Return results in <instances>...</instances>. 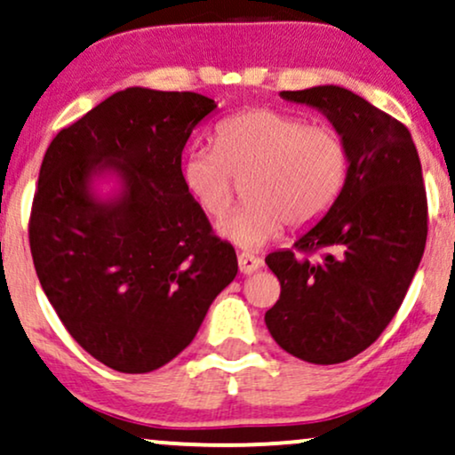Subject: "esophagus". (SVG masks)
<instances>
[{
  "label": "esophagus",
  "mask_w": 455,
  "mask_h": 455,
  "mask_svg": "<svg viewBox=\"0 0 455 455\" xmlns=\"http://www.w3.org/2000/svg\"><path fill=\"white\" fill-rule=\"evenodd\" d=\"M261 265H263V259L249 255V252H240L238 255V267L242 274H255L257 269H261Z\"/></svg>",
  "instance_id": "34e87169"
}]
</instances>
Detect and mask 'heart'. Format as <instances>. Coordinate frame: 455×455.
I'll return each mask as SVG.
<instances>
[{
    "mask_svg": "<svg viewBox=\"0 0 455 455\" xmlns=\"http://www.w3.org/2000/svg\"><path fill=\"white\" fill-rule=\"evenodd\" d=\"M345 171V146L334 129L257 108L223 121L217 146L188 150L181 180L206 215L221 217L234 200V177H249V203L221 220L217 232L240 249L257 251L278 238L284 223L305 228L326 215Z\"/></svg>",
    "mask_w": 455,
    "mask_h": 455,
    "instance_id": "1",
    "label": "heart"
}]
</instances>
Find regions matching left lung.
Here are the masks:
<instances>
[{
  "label": "left lung",
  "mask_w": 455,
  "mask_h": 455,
  "mask_svg": "<svg viewBox=\"0 0 455 455\" xmlns=\"http://www.w3.org/2000/svg\"><path fill=\"white\" fill-rule=\"evenodd\" d=\"M322 112L340 135L347 175L339 198L294 242L326 251L309 261L291 249L265 263L280 299L265 314L282 349L309 363H340L374 343L403 303L427 244V192L408 127L339 85L282 92Z\"/></svg>",
  "instance_id": "1"
}]
</instances>
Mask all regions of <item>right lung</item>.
I'll use <instances>...</instances> for the list:
<instances>
[{
	"label": "right lung",
	"instance_id": "obj_1",
	"mask_svg": "<svg viewBox=\"0 0 455 455\" xmlns=\"http://www.w3.org/2000/svg\"><path fill=\"white\" fill-rule=\"evenodd\" d=\"M215 108L200 93L127 87L62 129L41 163L28 223L37 278L70 336L116 371L180 355L238 274L181 180L186 141Z\"/></svg>",
	"mask_w": 455,
	"mask_h": 455
}]
</instances>
